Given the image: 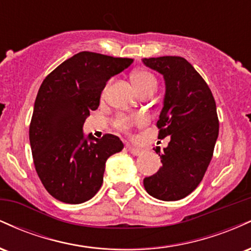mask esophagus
I'll list each match as a JSON object with an SVG mask.
<instances>
[{"label":"esophagus","mask_w":251,"mask_h":251,"mask_svg":"<svg viewBox=\"0 0 251 251\" xmlns=\"http://www.w3.org/2000/svg\"><path fill=\"white\" fill-rule=\"evenodd\" d=\"M126 148L128 149V151L131 152V153L133 154V155H139V154H142V152H143L142 149L135 148V146L131 145V144H127V145H126Z\"/></svg>","instance_id":"esophagus-1"}]
</instances>
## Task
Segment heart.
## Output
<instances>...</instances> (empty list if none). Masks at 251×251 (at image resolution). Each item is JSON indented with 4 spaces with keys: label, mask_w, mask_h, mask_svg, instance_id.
<instances>
[{
    "label": "heart",
    "mask_w": 251,
    "mask_h": 251,
    "mask_svg": "<svg viewBox=\"0 0 251 251\" xmlns=\"http://www.w3.org/2000/svg\"><path fill=\"white\" fill-rule=\"evenodd\" d=\"M132 82H133L134 87L140 94L146 91H155L157 88V80L153 74H151L148 71H137L132 74ZM138 124H143L145 120L143 118L135 120ZM114 125L117 128L122 129V131H128L133 125V120L131 118L126 116H118L114 120Z\"/></svg>",
    "instance_id": "b5f03b06"
}]
</instances>
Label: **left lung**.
<instances>
[{
	"instance_id": "1",
	"label": "left lung",
	"mask_w": 251,
	"mask_h": 251,
	"mask_svg": "<svg viewBox=\"0 0 251 251\" xmlns=\"http://www.w3.org/2000/svg\"><path fill=\"white\" fill-rule=\"evenodd\" d=\"M165 80V97L157 127L158 138L170 137L160 152L163 166L144 179L149 195L160 201H179L200 185L214 154L218 137L216 102L208 83L180 56L143 59Z\"/></svg>"
}]
</instances>
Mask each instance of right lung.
<instances>
[{
    "label": "right lung",
    "mask_w": 251,
    "mask_h": 251,
    "mask_svg": "<svg viewBox=\"0 0 251 251\" xmlns=\"http://www.w3.org/2000/svg\"><path fill=\"white\" fill-rule=\"evenodd\" d=\"M133 62L93 51H80L45 77L34 103L29 126L33 160L50 195L68 204L91 200L101 188L108 157L124 149L113 134L85 138L82 126L99 107L112 76Z\"/></svg>",
    "instance_id": "right-lung-1"
}]
</instances>
